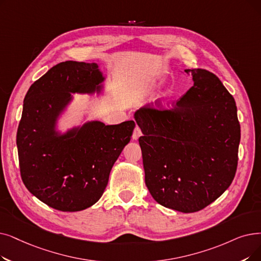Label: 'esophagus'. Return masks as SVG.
I'll return each mask as SVG.
<instances>
[{
	"label": "esophagus",
	"instance_id": "esophagus-1",
	"mask_svg": "<svg viewBox=\"0 0 261 261\" xmlns=\"http://www.w3.org/2000/svg\"><path fill=\"white\" fill-rule=\"evenodd\" d=\"M142 135V131L140 129V127H135L134 128V131H133V134H132V139L133 140H138L140 137Z\"/></svg>",
	"mask_w": 261,
	"mask_h": 261
}]
</instances>
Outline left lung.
Segmentation results:
<instances>
[{
    "instance_id": "left-lung-1",
    "label": "left lung",
    "mask_w": 261,
    "mask_h": 261,
    "mask_svg": "<svg viewBox=\"0 0 261 261\" xmlns=\"http://www.w3.org/2000/svg\"><path fill=\"white\" fill-rule=\"evenodd\" d=\"M193 86L172 109L146 106L134 118L145 182L160 205L196 212L231 185L238 165L240 123L233 97L214 73L188 69Z\"/></svg>"
}]
</instances>
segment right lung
I'll use <instances>...</instances> for the list:
<instances>
[{
    "instance_id": "right-lung-1",
    "label": "right lung",
    "mask_w": 261,
    "mask_h": 261,
    "mask_svg": "<svg viewBox=\"0 0 261 261\" xmlns=\"http://www.w3.org/2000/svg\"><path fill=\"white\" fill-rule=\"evenodd\" d=\"M105 80L95 63L67 61L52 67L25 95L17 131L22 181L31 193L60 211H81L97 202L111 169L131 139L135 122L84 123L55 131L70 93L99 92Z\"/></svg>"
}]
</instances>
